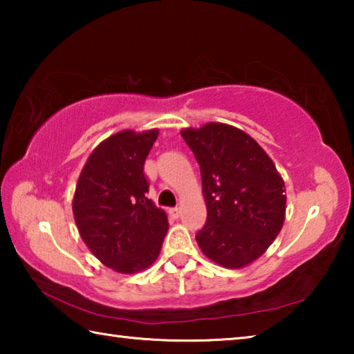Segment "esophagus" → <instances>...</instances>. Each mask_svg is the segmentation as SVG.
Wrapping results in <instances>:
<instances>
[{"label": "esophagus", "instance_id": "34e87169", "mask_svg": "<svg viewBox=\"0 0 354 354\" xmlns=\"http://www.w3.org/2000/svg\"><path fill=\"white\" fill-rule=\"evenodd\" d=\"M169 212H170V215H171L173 218H178L179 215H181V209H179V207H171Z\"/></svg>", "mask_w": 354, "mask_h": 354}]
</instances>
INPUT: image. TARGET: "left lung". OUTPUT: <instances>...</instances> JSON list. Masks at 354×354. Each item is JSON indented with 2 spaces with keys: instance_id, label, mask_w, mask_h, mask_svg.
I'll return each mask as SVG.
<instances>
[{
  "instance_id": "8db88e82",
  "label": "left lung",
  "mask_w": 354,
  "mask_h": 354,
  "mask_svg": "<svg viewBox=\"0 0 354 354\" xmlns=\"http://www.w3.org/2000/svg\"><path fill=\"white\" fill-rule=\"evenodd\" d=\"M200 164L207 220L196 242L209 259L242 268L266 253L286 218V185L273 160L242 129L225 123L185 128Z\"/></svg>"
}]
</instances>
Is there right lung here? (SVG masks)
<instances>
[{
    "label": "right lung",
    "mask_w": 354,
    "mask_h": 354,
    "mask_svg": "<svg viewBox=\"0 0 354 354\" xmlns=\"http://www.w3.org/2000/svg\"><path fill=\"white\" fill-rule=\"evenodd\" d=\"M159 131L124 129L88 156L73 196L80 236L97 259L118 273H137L158 259L169 220L147 198L143 164Z\"/></svg>",
    "instance_id": "add662e5"
}]
</instances>
